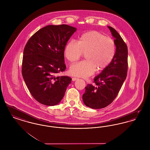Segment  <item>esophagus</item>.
Masks as SVG:
<instances>
[{"label": "esophagus", "instance_id": "obj_1", "mask_svg": "<svg viewBox=\"0 0 150 150\" xmlns=\"http://www.w3.org/2000/svg\"><path fill=\"white\" fill-rule=\"evenodd\" d=\"M78 79V78H72V81H75V80H76Z\"/></svg>", "mask_w": 150, "mask_h": 150}]
</instances>
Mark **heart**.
Segmentation results:
<instances>
[{
  "instance_id": "heart-1",
  "label": "heart",
  "mask_w": 150,
  "mask_h": 150,
  "mask_svg": "<svg viewBox=\"0 0 150 150\" xmlns=\"http://www.w3.org/2000/svg\"><path fill=\"white\" fill-rule=\"evenodd\" d=\"M116 52L114 41L97 31H89L66 44L64 56L71 63L78 61L83 54L86 60L72 64L70 72L73 76L88 78L97 69L102 71L109 66Z\"/></svg>"
}]
</instances>
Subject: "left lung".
Masks as SVG:
<instances>
[{
  "instance_id": "1",
  "label": "left lung",
  "mask_w": 150,
  "mask_h": 150,
  "mask_svg": "<svg viewBox=\"0 0 150 150\" xmlns=\"http://www.w3.org/2000/svg\"><path fill=\"white\" fill-rule=\"evenodd\" d=\"M115 38L116 52L111 64L94 79V85L88 84L83 100L86 106L93 109L106 107L119 92L127 76L128 47L121 36L113 28L108 26Z\"/></svg>"
}]
</instances>
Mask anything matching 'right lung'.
<instances>
[{
    "label": "right lung",
    "mask_w": 150,
    "mask_h": 150,
    "mask_svg": "<svg viewBox=\"0 0 150 150\" xmlns=\"http://www.w3.org/2000/svg\"><path fill=\"white\" fill-rule=\"evenodd\" d=\"M76 29L67 25H48L40 29L26 43L22 74L29 92L38 102L56 105L63 98L69 76H57L64 71V48Z\"/></svg>",
    "instance_id": "1"
}]
</instances>
